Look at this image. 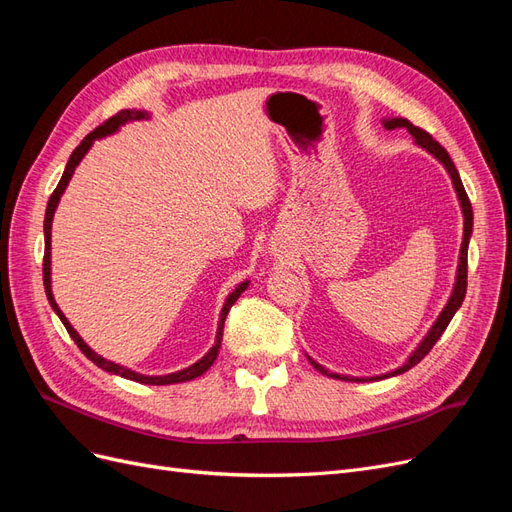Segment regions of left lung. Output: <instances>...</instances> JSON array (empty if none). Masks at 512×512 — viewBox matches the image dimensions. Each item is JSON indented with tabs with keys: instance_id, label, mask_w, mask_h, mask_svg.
Returning <instances> with one entry per match:
<instances>
[{
	"instance_id": "1",
	"label": "left lung",
	"mask_w": 512,
	"mask_h": 512,
	"mask_svg": "<svg viewBox=\"0 0 512 512\" xmlns=\"http://www.w3.org/2000/svg\"><path fill=\"white\" fill-rule=\"evenodd\" d=\"M382 123H384V128H386V130L406 128V130L412 134L414 143H416L418 147H423L425 151H429L431 156L436 158L438 162H442V166L448 170V175H451V179H453V185H455V192H457V198H459L461 211H463V241H461V250H459V267H457V280H455V288H453L451 299H448V303L444 305L442 314L438 316V320L433 322V327H431V329H429V333L423 337V342L418 344V348H416V350H414V352L408 356V361H406L404 365L397 367L395 371H391V374L376 376V378H369V380H382V378H391V376L404 374V371L412 369L416 363H421V361L425 359V356L429 354V350H431L433 346H436V342H438V339L442 337V333L446 331L448 322L453 320V316H455L457 309L461 307V303H463V297H466V290H468V243H470V237H472V220H474V215H472V205H470V198H468L466 190H463L461 177H459V173H457V168H455V164H453L451 156H448V153H446V149H444V147H442L438 141H433L431 134H427V132H425V130H421V128L412 126V123H410L408 119H401V117H391V119H384ZM307 359H309V363L314 365V369H318L320 374L329 376V378L346 380V382H365V380H367V378H352V376L333 374V371L324 369L320 363H316V361L312 359V356H307Z\"/></svg>"
}]
</instances>
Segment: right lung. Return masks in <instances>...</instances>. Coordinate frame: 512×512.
Listing matches in <instances>:
<instances>
[{
  "label": "right lung",
  "mask_w": 512,
  "mask_h": 512,
  "mask_svg": "<svg viewBox=\"0 0 512 512\" xmlns=\"http://www.w3.org/2000/svg\"><path fill=\"white\" fill-rule=\"evenodd\" d=\"M147 117H149V115H147L145 111H130V108H126V111H119V113L113 115L111 119H106V121L102 123V126H98L94 132H89V134L83 138V141H81V145L72 151V156H70V160H68V164H66L64 175H61L55 192H53L51 198H49V205H46V213H44V262H42V275H44L46 299H49V303H51V307H53V312L59 316L61 322H64V327H66V331L70 333V337L74 339V344L81 348V352L87 356V359H89L91 363H96L100 369L108 371V374H117V376H121V378L141 382V384H156V386H160V384H177V382L194 380V378H198V376H203L205 371L213 365V361L218 359V352H220V346H222L224 320H226V316H228V312H230V307L235 305V301L241 297V292H243L247 286H250V282L239 284L235 290H232V292L228 294V299H226V303H224V307H222V314H220V324H218V335H215V344L211 346V350L203 356V359L196 361V363L190 365V367L181 369V371H175V374H166V376H143V374H138V371H132V369H128V367H123V365H117V363H113V361L102 359V356L96 354L94 350H91V348L83 342L81 335L72 329V324L68 322V318L64 316V312H61L59 305L55 303L53 290H51V224H53L55 209H57V205H59V198H61V194H64V190L68 188V183H70V179H72L74 168L79 166V162L85 158V153L91 149V145H94L96 138H104V136H108V134H115V132L119 130V126H123V123L136 121V119H147Z\"/></svg>",
  "instance_id": "right-lung-1"
}]
</instances>
